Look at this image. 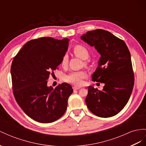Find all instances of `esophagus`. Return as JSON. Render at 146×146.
Listing matches in <instances>:
<instances>
[{
  "label": "esophagus",
  "mask_w": 146,
  "mask_h": 146,
  "mask_svg": "<svg viewBox=\"0 0 146 146\" xmlns=\"http://www.w3.org/2000/svg\"><path fill=\"white\" fill-rule=\"evenodd\" d=\"M73 90H78V89H80V88L74 86V87H73Z\"/></svg>",
  "instance_id": "esophagus-1"
}]
</instances>
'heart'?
<instances>
[{
	"label": "heart",
	"mask_w": 146,
	"mask_h": 146,
	"mask_svg": "<svg viewBox=\"0 0 146 146\" xmlns=\"http://www.w3.org/2000/svg\"><path fill=\"white\" fill-rule=\"evenodd\" d=\"M73 52L78 57L82 60H86L89 57L88 49L85 47L77 45L73 48ZM68 56L66 54L63 55L60 65L63 68H65L68 64ZM87 77V73L85 71H72L64 76V80L67 83L75 86H81L83 83V80Z\"/></svg>",
	"instance_id": "b5f03b06"
}]
</instances>
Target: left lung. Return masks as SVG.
Here are the masks:
<instances>
[{"label":"left lung","instance_id":"obj_1","mask_svg":"<svg viewBox=\"0 0 146 146\" xmlns=\"http://www.w3.org/2000/svg\"><path fill=\"white\" fill-rule=\"evenodd\" d=\"M81 39L100 54L92 80L105 84L102 91L89 86L86 104L99 117H113L128 103L134 86L128 48L123 40L104 29L88 31Z\"/></svg>","mask_w":146,"mask_h":146}]
</instances>
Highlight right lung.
<instances>
[{
  "instance_id": "add662e5",
  "label": "right lung",
  "mask_w": 146,
  "mask_h": 146,
  "mask_svg": "<svg viewBox=\"0 0 146 146\" xmlns=\"http://www.w3.org/2000/svg\"><path fill=\"white\" fill-rule=\"evenodd\" d=\"M69 39L40 37L26 43L11 66L13 91L17 102L28 117L42 123L54 122L65 113L72 86L63 83L47 86L50 73L60 64Z\"/></svg>"
}]
</instances>
